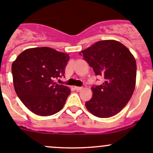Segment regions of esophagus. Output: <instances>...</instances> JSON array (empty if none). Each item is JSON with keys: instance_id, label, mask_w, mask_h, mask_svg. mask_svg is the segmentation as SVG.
<instances>
[{"instance_id": "obj_1", "label": "esophagus", "mask_w": 153, "mask_h": 153, "mask_svg": "<svg viewBox=\"0 0 153 153\" xmlns=\"http://www.w3.org/2000/svg\"><path fill=\"white\" fill-rule=\"evenodd\" d=\"M83 87H81V86H75V89L76 91H81Z\"/></svg>"}]
</instances>
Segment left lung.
<instances>
[{"label": "left lung", "mask_w": 153, "mask_h": 153, "mask_svg": "<svg viewBox=\"0 0 153 153\" xmlns=\"http://www.w3.org/2000/svg\"><path fill=\"white\" fill-rule=\"evenodd\" d=\"M80 55L104 83L92 86V97L85 106L98 118H109L121 112L130 100L136 82V61L124 44L115 40L98 41Z\"/></svg>", "instance_id": "1"}]
</instances>
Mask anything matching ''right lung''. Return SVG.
<instances>
[{"instance_id":"add662e5","label":"right lung","mask_w":153,"mask_h":153,"mask_svg":"<svg viewBox=\"0 0 153 153\" xmlns=\"http://www.w3.org/2000/svg\"><path fill=\"white\" fill-rule=\"evenodd\" d=\"M68 54L49 47L30 48L21 52L12 64L15 92L31 112L49 116L61 110L70 89L54 83L64 76Z\"/></svg>"}]
</instances>
